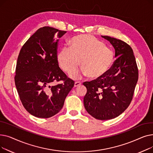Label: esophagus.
Segmentation results:
<instances>
[{
  "instance_id": "1",
  "label": "esophagus",
  "mask_w": 153,
  "mask_h": 153,
  "mask_svg": "<svg viewBox=\"0 0 153 153\" xmlns=\"http://www.w3.org/2000/svg\"><path fill=\"white\" fill-rule=\"evenodd\" d=\"M81 85V82L76 81V82H75V83H74V87H77V86H79V85Z\"/></svg>"
}]
</instances>
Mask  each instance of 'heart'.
<instances>
[{
    "label": "heart",
    "mask_w": 153,
    "mask_h": 153,
    "mask_svg": "<svg viewBox=\"0 0 153 153\" xmlns=\"http://www.w3.org/2000/svg\"><path fill=\"white\" fill-rule=\"evenodd\" d=\"M114 59L112 50L91 35L74 37L69 43V47H62L57 54L59 66L68 73L75 70L81 61L83 68L80 71L71 72L72 78L82 74L91 79H99L107 73Z\"/></svg>",
    "instance_id": "b5f03b06"
}]
</instances>
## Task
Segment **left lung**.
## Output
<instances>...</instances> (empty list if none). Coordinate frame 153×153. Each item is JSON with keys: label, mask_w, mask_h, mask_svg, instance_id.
Returning <instances> with one entry per match:
<instances>
[{"label": "left lung", "mask_w": 153, "mask_h": 153, "mask_svg": "<svg viewBox=\"0 0 153 153\" xmlns=\"http://www.w3.org/2000/svg\"><path fill=\"white\" fill-rule=\"evenodd\" d=\"M102 37L114 46L117 59L106 74L83 83L87 88L84 105L94 118L106 120L117 117L129 106L138 80V70L130 45L115 38Z\"/></svg>", "instance_id": "obj_1"}]
</instances>
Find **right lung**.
I'll list each match as a JSON object with an SVG mask.
<instances>
[{
	"mask_svg": "<svg viewBox=\"0 0 153 153\" xmlns=\"http://www.w3.org/2000/svg\"><path fill=\"white\" fill-rule=\"evenodd\" d=\"M66 33L50 27L40 28L18 56L15 86L23 107L36 117L47 118L58 114L74 87V82L59 68L57 60L59 38ZM59 80L64 84L51 86Z\"/></svg>",
	"mask_w": 153,
	"mask_h": 153,
	"instance_id": "add662e5",
	"label": "right lung"
}]
</instances>
